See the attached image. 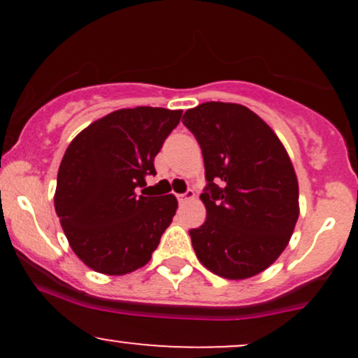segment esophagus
Listing matches in <instances>:
<instances>
[{
    "mask_svg": "<svg viewBox=\"0 0 358 358\" xmlns=\"http://www.w3.org/2000/svg\"><path fill=\"white\" fill-rule=\"evenodd\" d=\"M176 199H178L180 203H185V202H188V200L195 199V193H193V190H188L185 193H180V195H176Z\"/></svg>",
    "mask_w": 358,
    "mask_h": 358,
    "instance_id": "34e87169",
    "label": "esophagus"
}]
</instances>
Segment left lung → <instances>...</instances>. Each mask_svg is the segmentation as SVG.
<instances>
[{
  "label": "left lung",
  "mask_w": 358,
  "mask_h": 358,
  "mask_svg": "<svg viewBox=\"0 0 358 358\" xmlns=\"http://www.w3.org/2000/svg\"><path fill=\"white\" fill-rule=\"evenodd\" d=\"M182 122L199 141L207 180L200 195L207 220L188 232L196 257L222 278L256 276L285 250L299 215L289 156L241 104L203 102Z\"/></svg>",
  "instance_id": "1"
}]
</instances>
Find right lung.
Segmentation results:
<instances>
[{
    "label": "right lung",
    "mask_w": 358,
    "mask_h": 358,
    "mask_svg": "<svg viewBox=\"0 0 358 358\" xmlns=\"http://www.w3.org/2000/svg\"><path fill=\"white\" fill-rule=\"evenodd\" d=\"M182 110L119 109L85 127L62 158L55 212L77 257L109 276L143 268L176 212L173 195H139Z\"/></svg>",
    "instance_id": "obj_1"
}]
</instances>
